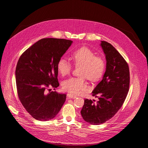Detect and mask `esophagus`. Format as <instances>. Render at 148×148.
Wrapping results in <instances>:
<instances>
[{
	"mask_svg": "<svg viewBox=\"0 0 148 148\" xmlns=\"http://www.w3.org/2000/svg\"><path fill=\"white\" fill-rule=\"evenodd\" d=\"M67 97L68 98H72V99H74L76 98V96L73 95L72 94H67Z\"/></svg>",
	"mask_w": 148,
	"mask_h": 148,
	"instance_id": "esophagus-1",
	"label": "esophagus"
}]
</instances>
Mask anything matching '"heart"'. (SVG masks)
Masks as SVG:
<instances>
[{"instance_id": "obj_1", "label": "heart", "mask_w": 148, "mask_h": 148, "mask_svg": "<svg viewBox=\"0 0 148 148\" xmlns=\"http://www.w3.org/2000/svg\"><path fill=\"white\" fill-rule=\"evenodd\" d=\"M72 59L76 66H81L80 77H71L63 82L62 88L64 91L73 95H78L88 89L85 81L86 78L92 82H97L102 79L106 69V63L104 59L89 48L81 47L73 51ZM58 72L62 75H68L71 71L72 66L65 58H60L58 62Z\"/></svg>"}]
</instances>
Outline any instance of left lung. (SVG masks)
Here are the masks:
<instances>
[{"mask_svg": "<svg viewBox=\"0 0 148 148\" xmlns=\"http://www.w3.org/2000/svg\"><path fill=\"white\" fill-rule=\"evenodd\" d=\"M101 46L106 59L103 80L92 91L98 101L84 99L81 110L83 119L92 125H99L111 119L122 106L130 87V70L126 60L114 47L106 41Z\"/></svg>", "mask_w": 148, "mask_h": 148, "instance_id": "8db88e82", "label": "left lung"}]
</instances>
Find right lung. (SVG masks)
I'll list each match as a JSON object with an SVG mask.
<instances>
[{
    "mask_svg": "<svg viewBox=\"0 0 148 148\" xmlns=\"http://www.w3.org/2000/svg\"><path fill=\"white\" fill-rule=\"evenodd\" d=\"M72 42L65 39L43 38L18 59L15 69L18 96L26 110L36 120L52 119L65 101L66 94L51 91L50 87L55 90L59 86L58 62Z\"/></svg>",
    "mask_w": 148,
    "mask_h": 148,
    "instance_id": "right-lung-1",
    "label": "right lung"
}]
</instances>
